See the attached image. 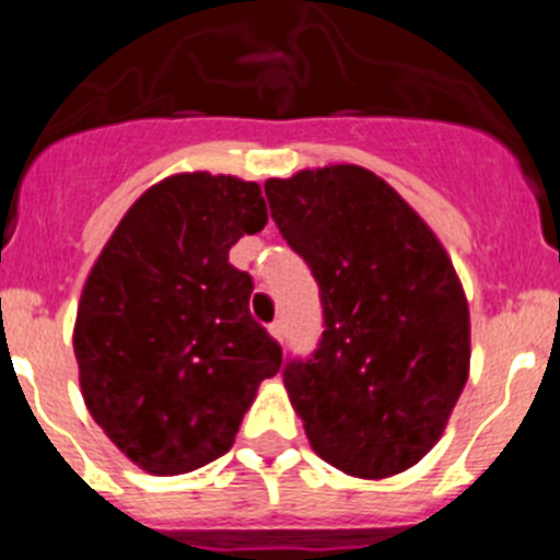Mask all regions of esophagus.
<instances>
[{
    "label": "esophagus",
    "mask_w": 560,
    "mask_h": 560,
    "mask_svg": "<svg viewBox=\"0 0 560 560\" xmlns=\"http://www.w3.org/2000/svg\"><path fill=\"white\" fill-rule=\"evenodd\" d=\"M269 334L275 336V339L280 341V345H283V339H285V325H283V319H277V323H271V325H269Z\"/></svg>",
    "instance_id": "34e87169"
}]
</instances>
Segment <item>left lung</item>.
<instances>
[{
    "label": "left lung",
    "mask_w": 560,
    "mask_h": 560,
    "mask_svg": "<svg viewBox=\"0 0 560 560\" xmlns=\"http://www.w3.org/2000/svg\"><path fill=\"white\" fill-rule=\"evenodd\" d=\"M266 199L323 300V339L283 368L311 448L350 477L407 471L468 381V303L446 249L368 167L269 179Z\"/></svg>",
    "instance_id": "obj_1"
}]
</instances>
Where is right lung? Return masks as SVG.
Segmentation results:
<instances>
[{
    "mask_svg": "<svg viewBox=\"0 0 560 560\" xmlns=\"http://www.w3.org/2000/svg\"><path fill=\"white\" fill-rule=\"evenodd\" d=\"M269 221L260 185L179 173L122 215L83 285L75 359L89 412L131 463L187 474L235 443L283 350L249 314L230 249Z\"/></svg>",
    "mask_w": 560,
    "mask_h": 560,
    "instance_id": "add662e5",
    "label": "right lung"
}]
</instances>
